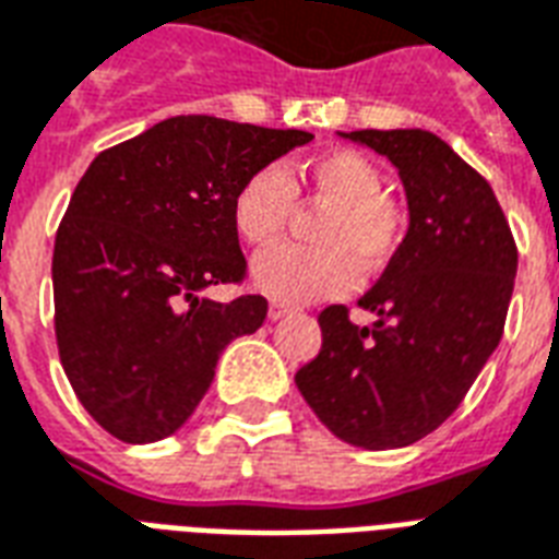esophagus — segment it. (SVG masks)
I'll list each match as a JSON object with an SVG mask.
<instances>
[{"label": "esophagus", "mask_w": 559, "mask_h": 559, "mask_svg": "<svg viewBox=\"0 0 559 559\" xmlns=\"http://www.w3.org/2000/svg\"><path fill=\"white\" fill-rule=\"evenodd\" d=\"M293 308L290 305H284V301H272L269 305V320H284V317H290Z\"/></svg>", "instance_id": "1"}]
</instances>
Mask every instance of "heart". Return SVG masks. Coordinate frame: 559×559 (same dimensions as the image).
<instances>
[{
    "label": "heart",
    "instance_id": "b5f03b06",
    "mask_svg": "<svg viewBox=\"0 0 559 559\" xmlns=\"http://www.w3.org/2000/svg\"><path fill=\"white\" fill-rule=\"evenodd\" d=\"M313 204L325 206L313 242L272 248L296 210V183L281 165L248 175L234 195V230L251 248H272L254 260L251 281L269 299L308 305L353 290L358 275H376L403 242V216L382 195L384 175L358 151L322 153L305 165Z\"/></svg>",
    "mask_w": 559,
    "mask_h": 559
}]
</instances>
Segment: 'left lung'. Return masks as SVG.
Segmentation results:
<instances>
[{"label":"left lung","instance_id":"obj_1","mask_svg":"<svg viewBox=\"0 0 559 559\" xmlns=\"http://www.w3.org/2000/svg\"><path fill=\"white\" fill-rule=\"evenodd\" d=\"M391 159L408 201L406 239L358 299L320 313L322 349L296 373L305 403L364 450L408 448L448 420L498 349L519 251L491 186L427 130L341 132Z\"/></svg>","mask_w":559,"mask_h":559}]
</instances>
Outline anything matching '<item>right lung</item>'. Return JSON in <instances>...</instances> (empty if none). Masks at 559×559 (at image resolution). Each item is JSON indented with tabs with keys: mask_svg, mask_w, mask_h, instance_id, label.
I'll return each mask as SVG.
<instances>
[{
	"mask_svg": "<svg viewBox=\"0 0 559 559\" xmlns=\"http://www.w3.org/2000/svg\"><path fill=\"white\" fill-rule=\"evenodd\" d=\"M311 139L177 115L88 165L52 251L56 341L80 403L109 436L147 444L177 432L222 349L263 325V296L201 293L246 278L230 218L242 180Z\"/></svg>",
	"mask_w": 559,
	"mask_h": 559,
	"instance_id": "right-lung-1",
	"label": "right lung"
}]
</instances>
